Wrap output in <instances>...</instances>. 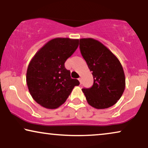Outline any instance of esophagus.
<instances>
[{
	"label": "esophagus",
	"mask_w": 148,
	"mask_h": 148,
	"mask_svg": "<svg viewBox=\"0 0 148 148\" xmlns=\"http://www.w3.org/2000/svg\"><path fill=\"white\" fill-rule=\"evenodd\" d=\"M78 80H79V81L80 84H82V79H81V78H79V79H78Z\"/></svg>",
	"instance_id": "1"
}]
</instances>
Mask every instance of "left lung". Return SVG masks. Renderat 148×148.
I'll list each match as a JSON object with an SVG mask.
<instances>
[{
  "label": "left lung",
  "mask_w": 148,
  "mask_h": 148,
  "mask_svg": "<svg viewBox=\"0 0 148 148\" xmlns=\"http://www.w3.org/2000/svg\"><path fill=\"white\" fill-rule=\"evenodd\" d=\"M79 48L94 77L92 88L82 89L87 102L96 109L113 106L125 88L122 64L106 46L94 38L80 39Z\"/></svg>",
  "instance_id": "left-lung-1"
}]
</instances>
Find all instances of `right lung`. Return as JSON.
Wrapping results in <instances>:
<instances>
[{"instance_id":"add662e5","label":"right lung","mask_w":148,"mask_h":148,"mask_svg":"<svg viewBox=\"0 0 148 148\" xmlns=\"http://www.w3.org/2000/svg\"><path fill=\"white\" fill-rule=\"evenodd\" d=\"M78 46L79 39L54 38L30 60L26 82L32 97L40 106L48 109L58 108L65 102L74 87L79 85L64 67V62Z\"/></svg>"}]
</instances>
